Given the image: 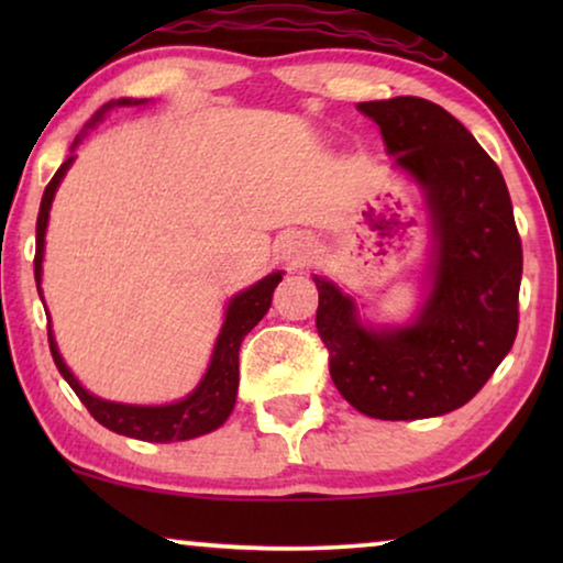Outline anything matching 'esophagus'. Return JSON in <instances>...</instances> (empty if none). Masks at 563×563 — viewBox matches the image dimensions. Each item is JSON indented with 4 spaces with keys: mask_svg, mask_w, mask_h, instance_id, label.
<instances>
[{
    "mask_svg": "<svg viewBox=\"0 0 563 563\" xmlns=\"http://www.w3.org/2000/svg\"><path fill=\"white\" fill-rule=\"evenodd\" d=\"M307 251H310V245H307V243H297V245H295V251H291V253H295L297 258H305V256H307Z\"/></svg>",
    "mask_w": 563,
    "mask_h": 563,
    "instance_id": "34e87169",
    "label": "esophagus"
}]
</instances>
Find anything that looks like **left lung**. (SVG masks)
Instances as JSON below:
<instances>
[{
  "label": "left lung",
  "mask_w": 563,
  "mask_h": 563,
  "mask_svg": "<svg viewBox=\"0 0 563 563\" xmlns=\"http://www.w3.org/2000/svg\"><path fill=\"white\" fill-rule=\"evenodd\" d=\"M395 166L426 189L435 233L430 295L405 328H366L333 282L318 279L314 325L330 376L379 420L445 415L479 391L518 335L522 245L507 184L474 135L428 99L361 102Z\"/></svg>",
  "instance_id": "obj_1"
}]
</instances>
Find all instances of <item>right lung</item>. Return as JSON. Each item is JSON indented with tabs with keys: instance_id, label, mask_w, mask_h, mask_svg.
Wrapping results in <instances>:
<instances>
[{
	"instance_id": "obj_1",
	"label": "right lung",
	"mask_w": 563,
	"mask_h": 563,
	"mask_svg": "<svg viewBox=\"0 0 563 563\" xmlns=\"http://www.w3.org/2000/svg\"><path fill=\"white\" fill-rule=\"evenodd\" d=\"M145 102V99H141ZM133 102V99H118V104H141ZM114 107V102L104 104L95 118H91L89 128H95L102 114ZM79 143L76 137L74 145ZM74 151V148H71ZM76 156H68L56 176L48 181V187L43 191L41 199V212H37V225H35V282L37 291H41V274H43V245H45V228H48V212L53 195H56L60 179L68 172V166L74 164ZM282 282V272H274L264 276V279L253 284L241 295L230 299L225 322H222V330L218 335V343H214L212 361L207 366V374L199 382V387L191 391L189 397H184L181 402L161 405V407H141V405H120V402H107V399H99L89 395L87 389L76 382V376L68 372V366L60 358L58 345L53 341V333L48 328V343H51V356L56 361L58 372L68 382V387L76 391V397L81 399L84 407L91 412V418L102 422L104 428H110L112 433L137 438V441H151V443H172V441H189V438L205 435L210 430L220 428L222 422L228 420V415L233 412L235 407V395H238V351H241L243 338L251 333L253 328L258 325V320L264 318L272 307V297L276 284Z\"/></svg>"
}]
</instances>
